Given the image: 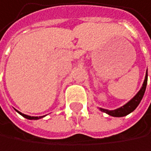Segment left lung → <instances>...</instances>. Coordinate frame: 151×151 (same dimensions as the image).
Instances as JSON below:
<instances>
[{
  "label": "left lung",
  "instance_id": "8db88e82",
  "mask_svg": "<svg viewBox=\"0 0 151 151\" xmlns=\"http://www.w3.org/2000/svg\"><path fill=\"white\" fill-rule=\"evenodd\" d=\"M147 81H148V73L146 72L145 79H144V82L142 83V88L137 92V94L130 101H128L126 105H124L123 106H121L118 109H115V110H106V109H103V108H99V110L101 112H104V113H107V114L113 116V117H123V116H126L130 113H132L138 106L141 100L142 99V97L144 95L146 86H147Z\"/></svg>",
  "mask_w": 151,
  "mask_h": 151
}]
</instances>
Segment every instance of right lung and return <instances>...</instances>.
<instances>
[{"label":"right lung","instance_id":"add662e5","mask_svg":"<svg viewBox=\"0 0 151 151\" xmlns=\"http://www.w3.org/2000/svg\"><path fill=\"white\" fill-rule=\"evenodd\" d=\"M17 113H19V114H21L23 117H24V118H26V119H40V118H43V117H45V116H39V117H33V116H29V115H26V114H24V113H20V112H18L17 110H16Z\"/></svg>","mask_w":151,"mask_h":151}]
</instances>
